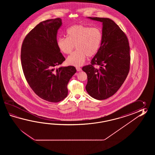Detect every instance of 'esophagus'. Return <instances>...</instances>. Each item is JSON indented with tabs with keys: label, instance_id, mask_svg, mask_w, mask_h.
Wrapping results in <instances>:
<instances>
[{
	"label": "esophagus",
	"instance_id": "obj_1",
	"mask_svg": "<svg viewBox=\"0 0 155 155\" xmlns=\"http://www.w3.org/2000/svg\"><path fill=\"white\" fill-rule=\"evenodd\" d=\"M76 70H77L78 71H81V68H80V67H76Z\"/></svg>",
	"mask_w": 155,
	"mask_h": 155
}]
</instances>
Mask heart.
<instances>
[{"mask_svg": "<svg viewBox=\"0 0 155 155\" xmlns=\"http://www.w3.org/2000/svg\"><path fill=\"white\" fill-rule=\"evenodd\" d=\"M67 38H59L57 45L61 52L68 54L71 53L75 46L74 52L68 57L66 62L70 65L81 66L87 56L95 55L101 46L103 35L98 27L91 28L81 24L70 26L66 30Z\"/></svg>", "mask_w": 155, "mask_h": 155, "instance_id": "b5f03b06", "label": "heart"}]
</instances>
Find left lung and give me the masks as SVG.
Masks as SVG:
<instances>
[{"mask_svg":"<svg viewBox=\"0 0 155 155\" xmlns=\"http://www.w3.org/2000/svg\"><path fill=\"white\" fill-rule=\"evenodd\" d=\"M102 23V43L91 65L84 66L87 75L86 91L97 100L107 99L117 91L128 75L130 64L129 41L113 20L105 18L87 17ZM100 65L95 69L93 65Z\"/></svg>","mask_w":155,"mask_h":155,"instance_id":"1","label":"left lung"}]
</instances>
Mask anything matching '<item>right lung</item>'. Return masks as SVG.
Returning <instances> with one entry per match:
<instances>
[{
  "mask_svg": "<svg viewBox=\"0 0 155 155\" xmlns=\"http://www.w3.org/2000/svg\"><path fill=\"white\" fill-rule=\"evenodd\" d=\"M60 18L38 24L24 40L21 63L26 81L37 95L46 101L59 102L65 98L68 84L76 72L74 66H59L65 60L57 45Z\"/></svg>",
  "mask_w": 155,
  "mask_h": 155,
  "instance_id": "right-lung-1",
  "label": "right lung"
}]
</instances>
